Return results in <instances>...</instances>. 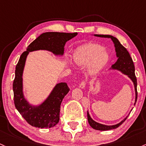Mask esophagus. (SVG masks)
I'll return each mask as SVG.
<instances>
[{
    "instance_id": "obj_1",
    "label": "esophagus",
    "mask_w": 146,
    "mask_h": 146,
    "mask_svg": "<svg viewBox=\"0 0 146 146\" xmlns=\"http://www.w3.org/2000/svg\"><path fill=\"white\" fill-rule=\"evenodd\" d=\"M85 86H86V82H85V81H82V82L80 83V84L79 87L81 88V89H84V88L85 87Z\"/></svg>"
}]
</instances>
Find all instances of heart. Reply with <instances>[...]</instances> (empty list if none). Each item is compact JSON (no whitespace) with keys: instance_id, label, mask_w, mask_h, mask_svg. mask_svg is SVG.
Instances as JSON below:
<instances>
[{"instance_id":"heart-1","label":"heart","mask_w":146,"mask_h":146,"mask_svg":"<svg viewBox=\"0 0 146 146\" xmlns=\"http://www.w3.org/2000/svg\"><path fill=\"white\" fill-rule=\"evenodd\" d=\"M109 55L101 45L90 43L78 48L72 56L73 63L78 66H85L86 73L93 76L107 63Z\"/></svg>"}]
</instances>
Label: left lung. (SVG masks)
Returning <instances> with one entry per match:
<instances>
[{"instance_id":"obj_1","label":"left lung","mask_w":146,"mask_h":146,"mask_svg":"<svg viewBox=\"0 0 146 146\" xmlns=\"http://www.w3.org/2000/svg\"><path fill=\"white\" fill-rule=\"evenodd\" d=\"M94 36H98V37L110 38L112 40V41H113V44H114L115 50H116V57H117L118 60L111 66L110 69L117 70L118 71L121 72L123 74L127 76L128 78L132 81L134 86V90H135V102H134V105H135L137 100V78L135 76V73H134L135 68H134V62H133L132 57H130V55L128 52L127 49L120 43V41H118V39H116L114 36L108 35H94ZM127 116L126 118H125L119 123H118V124L113 125H106L101 124V123H97L95 121H94L91 118L90 115H89V111H87L88 122H89L91 127L94 128V129H96V130L106 131L110 130V129H116V128L119 127L127 119Z\"/></svg>"}]
</instances>
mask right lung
I'll use <instances>...</instances> for the list:
<instances>
[{
  "mask_svg": "<svg viewBox=\"0 0 146 146\" xmlns=\"http://www.w3.org/2000/svg\"><path fill=\"white\" fill-rule=\"evenodd\" d=\"M77 35V33L57 32L43 33L29 45L19 58L13 82L14 105L24 119L33 127L50 128L59 123L61 103L70 89L66 83H58L42 103L30 105L25 98L23 91V73L27 56L30 52L39 50L50 51L55 55H63L66 43Z\"/></svg>",
  "mask_w": 146,
  "mask_h": 146,
  "instance_id": "1",
  "label": "right lung"
}]
</instances>
